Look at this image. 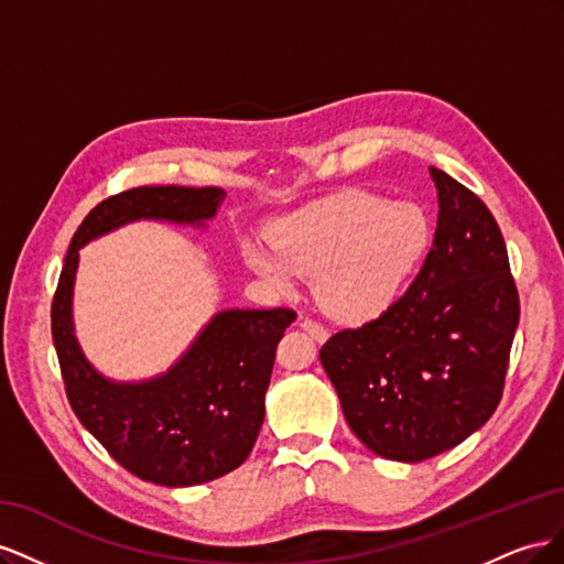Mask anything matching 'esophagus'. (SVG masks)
<instances>
[{"label": "esophagus", "mask_w": 564, "mask_h": 564, "mask_svg": "<svg viewBox=\"0 0 564 564\" xmlns=\"http://www.w3.org/2000/svg\"><path fill=\"white\" fill-rule=\"evenodd\" d=\"M301 329H303V332H308V334L317 340V344H324V340L329 338V332L324 329L322 324H319V322H315V319H303V322H301Z\"/></svg>", "instance_id": "34e87169"}]
</instances>
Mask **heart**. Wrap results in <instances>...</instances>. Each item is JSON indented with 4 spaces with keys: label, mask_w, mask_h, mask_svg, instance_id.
I'll list each match as a JSON object with an SVG mask.
<instances>
[{
    "label": "heart",
    "mask_w": 564,
    "mask_h": 564,
    "mask_svg": "<svg viewBox=\"0 0 564 564\" xmlns=\"http://www.w3.org/2000/svg\"><path fill=\"white\" fill-rule=\"evenodd\" d=\"M270 237L272 247H247L256 275L284 292L299 278H315L324 311L362 319L388 308L412 275L429 242V220L414 202L344 191L282 218Z\"/></svg>",
    "instance_id": "obj_1"
}]
</instances>
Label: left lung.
Returning <instances> with one entry per match:
<instances>
[{"label":"left lung","mask_w":564,"mask_h":564,"mask_svg":"<svg viewBox=\"0 0 564 564\" xmlns=\"http://www.w3.org/2000/svg\"><path fill=\"white\" fill-rule=\"evenodd\" d=\"M431 176L437 228L416 280L319 350L352 433L402 464L447 452L489 421L520 319L499 224L466 185L435 166Z\"/></svg>","instance_id":"left-lung-1"}]
</instances>
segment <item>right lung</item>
Instances as JSON below:
<instances>
[{
	"label": "right lung",
	"mask_w": 564,
	"mask_h": 564,
	"mask_svg": "<svg viewBox=\"0 0 564 564\" xmlns=\"http://www.w3.org/2000/svg\"><path fill=\"white\" fill-rule=\"evenodd\" d=\"M224 197L220 187L143 185L104 199L77 228L51 303V334L73 412L119 466L162 487L212 482L245 464L263 425L275 348L296 313L220 311L160 377L112 381L84 357L75 336L79 249L133 220L202 228Z\"/></svg>",
	"instance_id": "right-lung-1"
}]
</instances>
